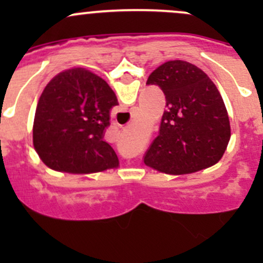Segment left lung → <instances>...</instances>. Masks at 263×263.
<instances>
[{
    "label": "left lung",
    "mask_w": 263,
    "mask_h": 263,
    "mask_svg": "<svg viewBox=\"0 0 263 263\" xmlns=\"http://www.w3.org/2000/svg\"><path fill=\"white\" fill-rule=\"evenodd\" d=\"M147 85L163 90L166 109L145 164L161 173L190 174L216 164L230 140L224 100L208 75L185 61H168L151 72Z\"/></svg>",
    "instance_id": "8db88e82"
}]
</instances>
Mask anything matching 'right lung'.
<instances>
[{"instance_id":"add662e5","label":"right lung","mask_w":263,"mask_h":263,"mask_svg":"<svg viewBox=\"0 0 263 263\" xmlns=\"http://www.w3.org/2000/svg\"><path fill=\"white\" fill-rule=\"evenodd\" d=\"M117 104L109 85L85 68L55 75L34 117L33 144L42 161L53 171L75 174L117 168V154L103 140Z\"/></svg>"}]
</instances>
